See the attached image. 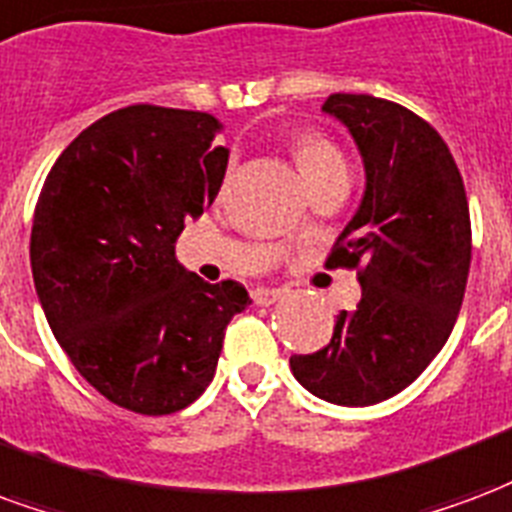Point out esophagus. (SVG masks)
Instances as JSON below:
<instances>
[{"label":"esophagus","mask_w":512,"mask_h":512,"mask_svg":"<svg viewBox=\"0 0 512 512\" xmlns=\"http://www.w3.org/2000/svg\"><path fill=\"white\" fill-rule=\"evenodd\" d=\"M282 290H274V287H257L255 293H252V298H255L257 306H271L274 301H279L282 298Z\"/></svg>","instance_id":"esophagus-1"}]
</instances>
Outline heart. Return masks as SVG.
Wrapping results in <instances>:
<instances>
[{
    "instance_id": "heart-1",
    "label": "heart",
    "mask_w": 512,
    "mask_h": 512,
    "mask_svg": "<svg viewBox=\"0 0 512 512\" xmlns=\"http://www.w3.org/2000/svg\"><path fill=\"white\" fill-rule=\"evenodd\" d=\"M290 146H293L295 162H298V168H301V173H304L309 184L320 179L328 170L344 168L342 151L336 149L331 140L325 138V135H320V132H295L293 140H290Z\"/></svg>"
}]
</instances>
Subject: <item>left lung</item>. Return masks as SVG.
Masks as SVG:
<instances>
[{
  "instance_id": "obj_1",
  "label": "left lung",
  "mask_w": 512,
  "mask_h": 512,
  "mask_svg": "<svg viewBox=\"0 0 512 512\" xmlns=\"http://www.w3.org/2000/svg\"><path fill=\"white\" fill-rule=\"evenodd\" d=\"M323 111L347 124L366 168L361 208L325 260L358 271L361 301L290 369L320 399L369 407L412 385L448 342L472 260L469 203L448 143L418 113L372 94H331Z\"/></svg>"
}]
</instances>
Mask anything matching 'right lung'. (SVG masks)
I'll return each mask as SVG.
<instances>
[{
    "label": "right lung",
    "instance_id": "right-lung-1",
    "mask_svg": "<svg viewBox=\"0 0 512 512\" xmlns=\"http://www.w3.org/2000/svg\"><path fill=\"white\" fill-rule=\"evenodd\" d=\"M222 121L162 105L121 108L78 135L43 184L32 274L67 358L94 391L138 415L184 410L217 372L241 282L208 285L176 238L217 198Z\"/></svg>",
    "mask_w": 512,
    "mask_h": 512
}]
</instances>
